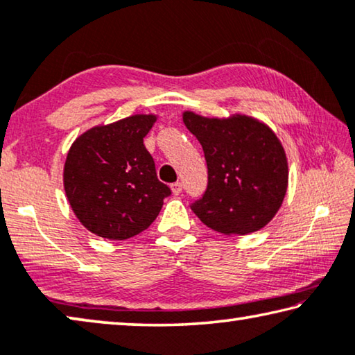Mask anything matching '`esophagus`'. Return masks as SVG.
<instances>
[{
    "instance_id": "1",
    "label": "esophagus",
    "mask_w": 355,
    "mask_h": 355,
    "mask_svg": "<svg viewBox=\"0 0 355 355\" xmlns=\"http://www.w3.org/2000/svg\"><path fill=\"white\" fill-rule=\"evenodd\" d=\"M171 189H172V193L173 194H180V193H182V189H183V187H182V183H180V182H177V183H172L171 184Z\"/></svg>"
}]
</instances>
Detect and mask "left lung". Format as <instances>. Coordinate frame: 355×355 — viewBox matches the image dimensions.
<instances>
[{
    "label": "left lung",
    "mask_w": 355,
    "mask_h": 355,
    "mask_svg": "<svg viewBox=\"0 0 355 355\" xmlns=\"http://www.w3.org/2000/svg\"><path fill=\"white\" fill-rule=\"evenodd\" d=\"M183 123L202 145L209 168L207 191L191 207L196 216L226 236L264 228L288 187L287 155L274 130L242 113L207 118L188 110Z\"/></svg>",
    "instance_id": "left-lung-1"
}]
</instances>
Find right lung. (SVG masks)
Segmentation results:
<instances>
[{
    "mask_svg": "<svg viewBox=\"0 0 355 355\" xmlns=\"http://www.w3.org/2000/svg\"><path fill=\"white\" fill-rule=\"evenodd\" d=\"M157 114L94 125L73 141L63 164L68 204L84 228L110 241L145 231L171 189L156 177L144 139Z\"/></svg>",
    "mask_w": 355,
    "mask_h": 355,
    "instance_id": "obj_1",
    "label": "right lung"
}]
</instances>
